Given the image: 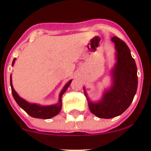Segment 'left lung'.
<instances>
[{
	"mask_svg": "<svg viewBox=\"0 0 151 151\" xmlns=\"http://www.w3.org/2000/svg\"><path fill=\"white\" fill-rule=\"evenodd\" d=\"M116 50L117 63L112 71V85L106 91L101 101H88L90 111L100 118H112L121 115L130 106L137 89V68L130 50L123 41L114 36L111 39Z\"/></svg>",
	"mask_w": 151,
	"mask_h": 151,
	"instance_id": "obj_1",
	"label": "left lung"
}]
</instances>
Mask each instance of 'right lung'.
Wrapping results in <instances>:
<instances>
[{"label": "right lung", "instance_id": "obj_1", "mask_svg": "<svg viewBox=\"0 0 151 151\" xmlns=\"http://www.w3.org/2000/svg\"><path fill=\"white\" fill-rule=\"evenodd\" d=\"M15 60H16V58H14L13 60L12 66H13ZM71 81H72L71 80H69V81L65 85V86L63 87V90L61 91L60 96H59V102L57 104L50 105V106H41V105L36 104H30V103H28V101L24 100L23 99L21 98V97L17 93V92L14 91V89L13 85H12V75L10 76V84L11 88H12V95H13L14 99V100L16 101V102L17 103V104L19 105L23 110H25L30 116L36 118H41V119H50V118H52V117L55 116L58 114H59V112L61 110L62 107V96H63V94L66 91L67 88H68V86L71 84Z\"/></svg>", "mask_w": 151, "mask_h": 151}]
</instances>
